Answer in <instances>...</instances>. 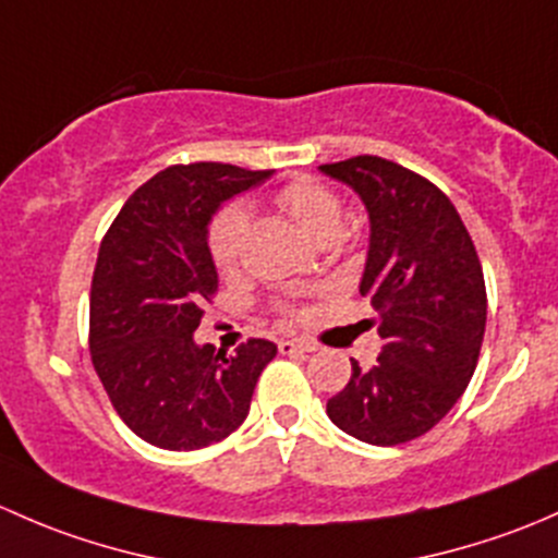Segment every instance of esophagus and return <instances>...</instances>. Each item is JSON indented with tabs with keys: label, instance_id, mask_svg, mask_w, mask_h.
<instances>
[{
	"label": "esophagus",
	"instance_id": "34e87169",
	"mask_svg": "<svg viewBox=\"0 0 558 558\" xmlns=\"http://www.w3.org/2000/svg\"><path fill=\"white\" fill-rule=\"evenodd\" d=\"M281 354H295V352H317L312 341H303V338H287V341H279Z\"/></svg>",
	"mask_w": 558,
	"mask_h": 558
}]
</instances>
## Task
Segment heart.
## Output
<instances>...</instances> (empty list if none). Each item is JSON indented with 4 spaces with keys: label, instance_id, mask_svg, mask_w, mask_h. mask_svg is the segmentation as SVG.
<instances>
[{
    "label": "heart",
    "instance_id": "1",
    "mask_svg": "<svg viewBox=\"0 0 558 558\" xmlns=\"http://www.w3.org/2000/svg\"><path fill=\"white\" fill-rule=\"evenodd\" d=\"M279 206L298 222V228L308 233L317 244L332 241L343 228V201L327 187L312 180L290 182L277 195ZM246 228H250V215L244 206H226L209 226V250L217 266L222 271H233L244 252Z\"/></svg>",
    "mask_w": 558,
    "mask_h": 558
}]
</instances>
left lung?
Listing matches in <instances>:
<instances>
[{
    "instance_id": "8db88e82",
    "label": "left lung",
    "mask_w": 558,
    "mask_h": 558,
    "mask_svg": "<svg viewBox=\"0 0 558 558\" xmlns=\"http://www.w3.org/2000/svg\"><path fill=\"white\" fill-rule=\"evenodd\" d=\"M360 195L371 241L360 295L378 314L376 365L352 378L327 416L352 438L398 446L433 429L462 398L486 330L478 252L444 191L376 155L319 166Z\"/></svg>"
}]
</instances>
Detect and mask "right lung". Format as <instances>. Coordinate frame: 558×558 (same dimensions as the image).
<instances>
[{
	"mask_svg": "<svg viewBox=\"0 0 558 558\" xmlns=\"http://www.w3.org/2000/svg\"><path fill=\"white\" fill-rule=\"evenodd\" d=\"M274 171L169 166L140 187L99 246L90 284V357L118 416L150 446L193 451L228 438L250 413L277 343L233 354L195 343L201 303L217 290L209 222Z\"/></svg>",
	"mask_w": 558,
	"mask_h": 558,
	"instance_id": "obj_1",
	"label": "right lung"
}]
</instances>
